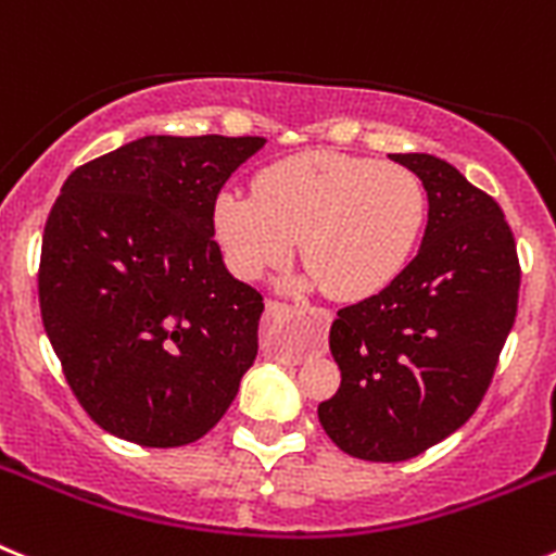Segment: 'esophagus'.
Here are the masks:
<instances>
[{
    "mask_svg": "<svg viewBox=\"0 0 556 556\" xmlns=\"http://www.w3.org/2000/svg\"><path fill=\"white\" fill-rule=\"evenodd\" d=\"M269 314H275V317H301V314H308L314 320V326H317V331H320V337H326L328 326H331V312L320 306H292V303L273 301L269 303ZM264 353H267V356L292 358V362H298V358L303 356V353L294 351V348H273L267 345V342H264Z\"/></svg>",
    "mask_w": 556,
    "mask_h": 556,
    "instance_id": "esophagus-1",
    "label": "esophagus"
}]
</instances>
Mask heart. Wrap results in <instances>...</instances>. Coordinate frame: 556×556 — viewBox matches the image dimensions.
I'll use <instances>...</instances> for the list:
<instances>
[{"label": "heart", "instance_id": "b5f03b06", "mask_svg": "<svg viewBox=\"0 0 556 556\" xmlns=\"http://www.w3.org/2000/svg\"><path fill=\"white\" fill-rule=\"evenodd\" d=\"M426 219V191L401 164L308 150L264 166L253 194L214 203V233L230 273L253 281L292 258L339 301H365L404 273Z\"/></svg>", "mask_w": 556, "mask_h": 556}]
</instances>
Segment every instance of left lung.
<instances>
[{
    "label": "left lung",
    "instance_id": "8db88e82",
    "mask_svg": "<svg viewBox=\"0 0 556 556\" xmlns=\"http://www.w3.org/2000/svg\"><path fill=\"white\" fill-rule=\"evenodd\" d=\"M424 180V244L390 287L339 308V390L317 406L345 454L404 462L479 409L518 314L520 262L501 205L448 161L390 155Z\"/></svg>",
    "mask_w": 556,
    "mask_h": 556
}]
</instances>
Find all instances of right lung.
Masks as SVG:
<instances>
[{
	"instance_id": "1",
	"label": "right lung",
	"mask_w": 556,
	"mask_h": 556,
	"mask_svg": "<svg viewBox=\"0 0 556 556\" xmlns=\"http://www.w3.org/2000/svg\"><path fill=\"white\" fill-rule=\"evenodd\" d=\"M262 136H144L77 166L43 228L38 303L66 384L108 434H208L255 362L262 292L214 242L225 180Z\"/></svg>"
}]
</instances>
